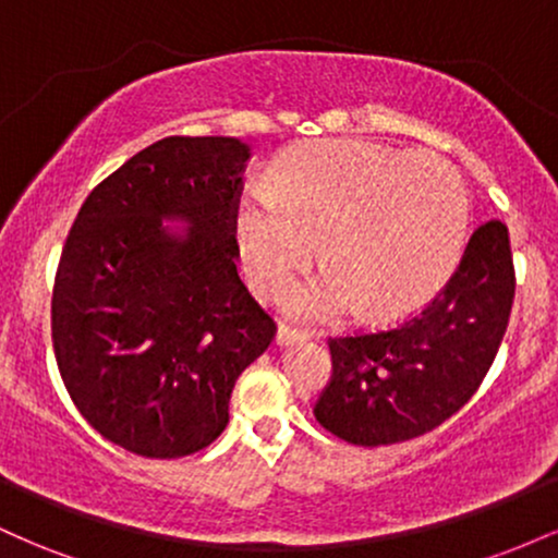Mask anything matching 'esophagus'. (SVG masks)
Returning a JSON list of instances; mask_svg holds the SVG:
<instances>
[{"mask_svg": "<svg viewBox=\"0 0 558 558\" xmlns=\"http://www.w3.org/2000/svg\"><path fill=\"white\" fill-rule=\"evenodd\" d=\"M301 338H306V330L293 328V325H278V332H275V343L278 345H288L296 343Z\"/></svg>", "mask_w": 558, "mask_h": 558, "instance_id": "34e87169", "label": "esophagus"}]
</instances>
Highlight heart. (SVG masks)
<instances>
[{"label":"heart","instance_id":"heart-1","mask_svg":"<svg viewBox=\"0 0 558 558\" xmlns=\"http://www.w3.org/2000/svg\"><path fill=\"white\" fill-rule=\"evenodd\" d=\"M470 191L438 155L349 138L306 141L278 159L272 191H246L235 239L254 288L275 293L315 254L325 270L288 293L299 315L332 319L414 312L462 252Z\"/></svg>","mask_w":558,"mask_h":558}]
</instances>
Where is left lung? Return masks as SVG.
I'll return each instance as SVG.
<instances>
[{
    "label": "left lung",
    "mask_w": 558,
    "mask_h": 558,
    "mask_svg": "<svg viewBox=\"0 0 558 558\" xmlns=\"http://www.w3.org/2000/svg\"><path fill=\"white\" fill-rule=\"evenodd\" d=\"M509 228L483 222L457 272L417 317L330 338L332 375L315 403L325 430L354 446L420 438L457 414L488 375L514 304Z\"/></svg>",
    "instance_id": "8db88e82"
}]
</instances>
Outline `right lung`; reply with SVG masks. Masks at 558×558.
I'll use <instances>...</instances> for the list:
<instances>
[{
    "label": "right lung",
    "instance_id": "1",
    "mask_svg": "<svg viewBox=\"0 0 558 558\" xmlns=\"http://www.w3.org/2000/svg\"><path fill=\"white\" fill-rule=\"evenodd\" d=\"M248 157L230 136L157 141L96 185L68 233L52 293L57 367L88 425L138 457L213 444L235 380L272 343V317L235 270Z\"/></svg>",
    "mask_w": 558,
    "mask_h": 558
}]
</instances>
